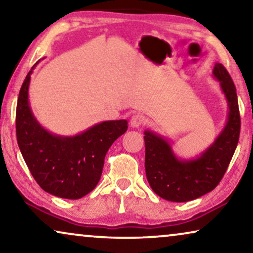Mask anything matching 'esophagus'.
Wrapping results in <instances>:
<instances>
[{
	"mask_svg": "<svg viewBox=\"0 0 253 253\" xmlns=\"http://www.w3.org/2000/svg\"><path fill=\"white\" fill-rule=\"evenodd\" d=\"M145 123V117L140 114H134L130 119V126L132 127H139Z\"/></svg>",
	"mask_w": 253,
	"mask_h": 253,
	"instance_id": "obj_1",
	"label": "esophagus"
}]
</instances>
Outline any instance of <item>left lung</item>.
Instances as JSON below:
<instances>
[{"label": "left lung", "instance_id": "obj_1", "mask_svg": "<svg viewBox=\"0 0 253 253\" xmlns=\"http://www.w3.org/2000/svg\"><path fill=\"white\" fill-rule=\"evenodd\" d=\"M213 77L227 100L228 117L222 131L205 151L191 159L178 158L167 138L152 130L144 131L147 181L152 190L168 202H190L212 191L236 150L241 130L236 87L221 63H215Z\"/></svg>", "mask_w": 253, "mask_h": 253}]
</instances>
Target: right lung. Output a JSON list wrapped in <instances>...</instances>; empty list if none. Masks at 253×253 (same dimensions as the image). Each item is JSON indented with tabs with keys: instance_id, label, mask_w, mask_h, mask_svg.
<instances>
[{
	"instance_id": "add662e5",
	"label": "right lung",
	"mask_w": 253,
	"mask_h": 253,
	"mask_svg": "<svg viewBox=\"0 0 253 253\" xmlns=\"http://www.w3.org/2000/svg\"><path fill=\"white\" fill-rule=\"evenodd\" d=\"M34 67L20 87L16 110L19 150L40 188L65 199H79L100 181L106 153L127 130L126 120L103 121L75 136L48 131L36 119L29 100Z\"/></svg>"
}]
</instances>
